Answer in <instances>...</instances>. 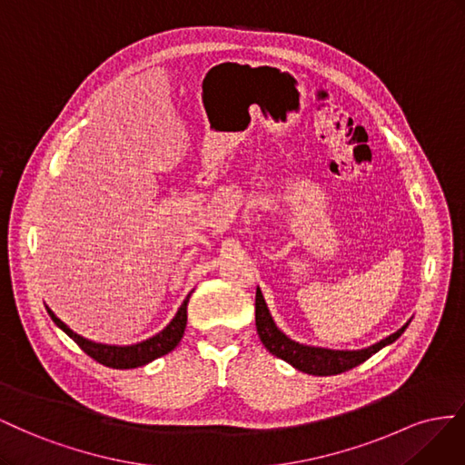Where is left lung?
Instances as JSON below:
<instances>
[{
    "label": "left lung",
    "instance_id": "1",
    "mask_svg": "<svg viewBox=\"0 0 465 465\" xmlns=\"http://www.w3.org/2000/svg\"><path fill=\"white\" fill-rule=\"evenodd\" d=\"M255 325L261 342L267 347L271 354L276 358H282L284 362L292 364L296 370H302L306 374L313 376H335L342 374L347 370L366 362L370 356L376 354L386 344L393 342L400 337L407 325H403L400 331H395L393 335L386 337L383 341L372 344L364 351H329V349H317V347H303L300 342L290 341L281 329H276L272 317L267 310V303L262 300L261 290L257 288L255 296Z\"/></svg>",
    "mask_w": 465,
    "mask_h": 465
}]
</instances>
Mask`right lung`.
<instances>
[{"label":"right lung","instance_id":"add662e5","mask_svg":"<svg viewBox=\"0 0 465 465\" xmlns=\"http://www.w3.org/2000/svg\"><path fill=\"white\" fill-rule=\"evenodd\" d=\"M191 294L187 296V300L183 302V306L179 308L177 315L173 317V322H171L162 333H157L155 337L138 342V344H132V347H109V344H99V342H91L84 337H79L77 333L70 327H65L58 317L52 313L48 308V313L52 317V322H54L65 335L72 337L77 347L82 349L85 354H89L93 361H97L103 366H109V368H116V370H128V368H138L148 364L155 358L163 356L167 352L173 351L179 341L183 339L184 333V327H187V303H189Z\"/></svg>","mask_w":465,"mask_h":465}]
</instances>
